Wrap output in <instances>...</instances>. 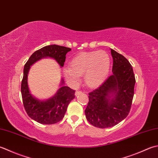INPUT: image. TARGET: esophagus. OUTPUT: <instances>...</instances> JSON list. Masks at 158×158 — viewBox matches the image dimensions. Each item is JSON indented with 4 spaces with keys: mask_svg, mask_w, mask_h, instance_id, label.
<instances>
[{
    "mask_svg": "<svg viewBox=\"0 0 158 158\" xmlns=\"http://www.w3.org/2000/svg\"><path fill=\"white\" fill-rule=\"evenodd\" d=\"M81 93H82L81 91H76V93H75V95L77 96V95H78L80 94H81Z\"/></svg>",
    "mask_w": 158,
    "mask_h": 158,
    "instance_id": "obj_1",
    "label": "esophagus"
}]
</instances>
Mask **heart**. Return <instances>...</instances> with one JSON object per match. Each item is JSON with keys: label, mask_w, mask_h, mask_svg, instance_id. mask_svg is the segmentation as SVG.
<instances>
[{"label": "heart", "mask_w": 158, "mask_h": 158, "mask_svg": "<svg viewBox=\"0 0 158 158\" xmlns=\"http://www.w3.org/2000/svg\"><path fill=\"white\" fill-rule=\"evenodd\" d=\"M110 68V58L104 51L83 52L71 59L69 67L63 69L65 78L72 85H76L80 77L89 87H97L104 82Z\"/></svg>", "instance_id": "b5f03b06"}]
</instances>
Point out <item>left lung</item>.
Instances as JSON below:
<instances>
[{
	"label": "left lung",
	"instance_id": "obj_1",
	"mask_svg": "<svg viewBox=\"0 0 158 158\" xmlns=\"http://www.w3.org/2000/svg\"><path fill=\"white\" fill-rule=\"evenodd\" d=\"M112 74L102 85L89 93L86 119L99 128L112 127L127 117L132 103L136 82L133 68L122 54L111 49Z\"/></svg>",
	"mask_w": 158,
	"mask_h": 158
}]
</instances>
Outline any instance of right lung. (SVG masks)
Returning a JSON list of instances; mask_svg holds the SVG:
<instances>
[{
    "instance_id": "1",
    "label": "right lung",
    "mask_w": 158,
    "mask_h": 158,
    "mask_svg": "<svg viewBox=\"0 0 158 158\" xmlns=\"http://www.w3.org/2000/svg\"><path fill=\"white\" fill-rule=\"evenodd\" d=\"M72 50L69 48L50 45L43 47L32 54L24 65V75L21 83L22 102L26 112L32 119L41 124H54L63 119L70 102L74 98L75 91L69 86H63L53 98L47 101H40L31 94L27 83V76L30 66L42 58L55 59L60 67H63L66 54ZM64 83L62 80L61 85Z\"/></svg>"
}]
</instances>
